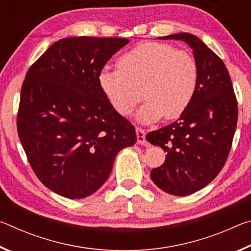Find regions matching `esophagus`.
<instances>
[{
  "instance_id": "34e87169",
  "label": "esophagus",
  "mask_w": 251,
  "mask_h": 251,
  "mask_svg": "<svg viewBox=\"0 0 251 251\" xmlns=\"http://www.w3.org/2000/svg\"><path fill=\"white\" fill-rule=\"evenodd\" d=\"M136 135H137V143L141 144V145H145L146 144V139H145L146 133L144 131V129L139 128V127H136Z\"/></svg>"
}]
</instances>
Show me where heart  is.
<instances>
[{"mask_svg":"<svg viewBox=\"0 0 251 251\" xmlns=\"http://www.w3.org/2000/svg\"><path fill=\"white\" fill-rule=\"evenodd\" d=\"M118 69L106 66L99 83L113 108L128 116L142 100L138 120L151 123L165 115L175 120L185 113L196 94L199 70L196 59L186 50L158 42L139 44L123 55Z\"/></svg>","mask_w":251,"mask_h":251,"instance_id":"b5f03b06","label":"heart"}]
</instances>
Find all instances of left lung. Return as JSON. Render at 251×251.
Returning a JSON list of instances; mask_svg holds the SVG:
<instances>
[{"mask_svg": "<svg viewBox=\"0 0 251 251\" xmlns=\"http://www.w3.org/2000/svg\"><path fill=\"white\" fill-rule=\"evenodd\" d=\"M159 39L188 44L199 70L197 92L185 113L146 136L167 152L165 163L151 172V180L165 193L187 196L209 184L226 163L237 126V100L226 65L197 36L177 33Z\"/></svg>", "mask_w": 251, "mask_h": 251, "instance_id": "obj_1", "label": "left lung"}]
</instances>
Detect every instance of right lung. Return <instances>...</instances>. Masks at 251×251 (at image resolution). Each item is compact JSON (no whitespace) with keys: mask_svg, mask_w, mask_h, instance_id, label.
<instances>
[{"mask_svg":"<svg viewBox=\"0 0 251 251\" xmlns=\"http://www.w3.org/2000/svg\"><path fill=\"white\" fill-rule=\"evenodd\" d=\"M129 40L62 39L29 67L21 90L18 133L42 184L71 199L103 186L135 127L106 99L99 74Z\"/></svg>","mask_w":251,"mask_h":251,"instance_id":"obj_1","label":"right lung"}]
</instances>
